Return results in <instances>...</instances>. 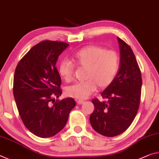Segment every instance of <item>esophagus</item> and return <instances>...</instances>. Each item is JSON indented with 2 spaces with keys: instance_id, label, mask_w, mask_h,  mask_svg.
Returning a JSON list of instances; mask_svg holds the SVG:
<instances>
[{
  "instance_id": "esophagus-1",
  "label": "esophagus",
  "mask_w": 159,
  "mask_h": 159,
  "mask_svg": "<svg viewBox=\"0 0 159 159\" xmlns=\"http://www.w3.org/2000/svg\"><path fill=\"white\" fill-rule=\"evenodd\" d=\"M77 104H79V105H82V104L84 103V101H82V100H79L77 101Z\"/></svg>"
}]
</instances>
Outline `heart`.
<instances>
[{
  "mask_svg": "<svg viewBox=\"0 0 159 159\" xmlns=\"http://www.w3.org/2000/svg\"><path fill=\"white\" fill-rule=\"evenodd\" d=\"M72 63L62 61L58 65V72L65 81H72L74 77L75 65L86 68L85 81L69 86L66 94L76 99H86L97 89H104L115 80L120 67L118 53L113 50H106L98 46H87L80 49L71 56Z\"/></svg>",
  "mask_w": 159,
  "mask_h": 159,
  "instance_id": "obj_1",
  "label": "heart"
}]
</instances>
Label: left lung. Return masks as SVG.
Instances as JSON below:
<instances>
[{"label":"left lung","instance_id":"left-lung-1","mask_svg":"<svg viewBox=\"0 0 159 159\" xmlns=\"http://www.w3.org/2000/svg\"><path fill=\"white\" fill-rule=\"evenodd\" d=\"M120 48V67L111 85L101 93L100 101L93 98L94 111L90 123L96 132L106 137H115L130 126L139 107L142 74L135 56L128 44L118 37Z\"/></svg>","mask_w":159,"mask_h":159}]
</instances>
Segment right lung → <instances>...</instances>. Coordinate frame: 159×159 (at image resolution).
Segmentation results:
<instances>
[{"label": "right lung", "instance_id": "right-lung-1", "mask_svg": "<svg viewBox=\"0 0 159 159\" xmlns=\"http://www.w3.org/2000/svg\"><path fill=\"white\" fill-rule=\"evenodd\" d=\"M68 46L61 41H41L22 57L15 69L13 95L18 112L25 126L39 137H51L61 131L76 105L72 98H54L62 93L56 64Z\"/></svg>", "mask_w": 159, "mask_h": 159}]
</instances>
